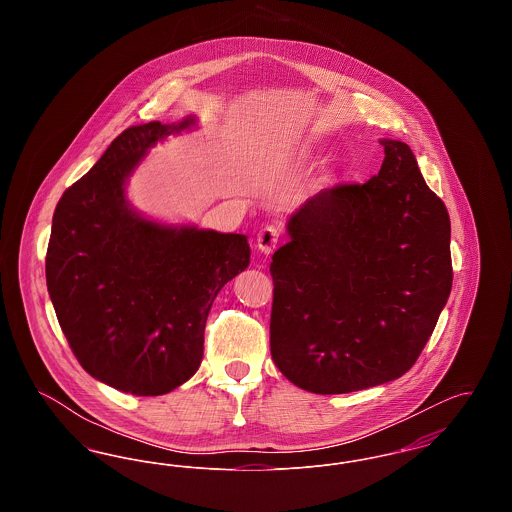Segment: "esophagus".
<instances>
[{
    "label": "esophagus",
    "instance_id": "obj_1",
    "mask_svg": "<svg viewBox=\"0 0 512 512\" xmlns=\"http://www.w3.org/2000/svg\"><path fill=\"white\" fill-rule=\"evenodd\" d=\"M278 242H280V228L278 226L268 224V226L259 230V234H257V247H259V251L263 255H270L276 249Z\"/></svg>",
    "mask_w": 512,
    "mask_h": 512
}]
</instances>
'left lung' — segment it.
<instances>
[{
  "instance_id": "obj_1",
  "label": "left lung",
  "mask_w": 512,
  "mask_h": 512,
  "mask_svg": "<svg viewBox=\"0 0 512 512\" xmlns=\"http://www.w3.org/2000/svg\"><path fill=\"white\" fill-rule=\"evenodd\" d=\"M380 144V172L307 199L272 255L270 353L301 390L349 393L403 376L451 293L449 213L411 147Z\"/></svg>"
}]
</instances>
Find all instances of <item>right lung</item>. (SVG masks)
Instances as JSON below:
<instances>
[{"label":"right lung","instance_id":"add662e5","mask_svg":"<svg viewBox=\"0 0 512 512\" xmlns=\"http://www.w3.org/2000/svg\"><path fill=\"white\" fill-rule=\"evenodd\" d=\"M194 124L126 128L53 213L46 280L61 330L90 376L132 395L194 376L211 305L249 265L244 234L159 224L124 194L147 149Z\"/></svg>","mask_w":512,"mask_h":512}]
</instances>
